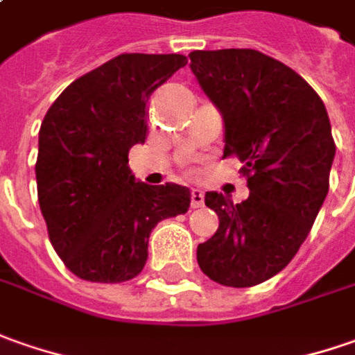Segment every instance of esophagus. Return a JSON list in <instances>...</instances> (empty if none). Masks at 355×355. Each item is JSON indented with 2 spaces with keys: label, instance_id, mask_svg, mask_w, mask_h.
<instances>
[{
  "label": "esophagus",
  "instance_id": "1",
  "mask_svg": "<svg viewBox=\"0 0 355 355\" xmlns=\"http://www.w3.org/2000/svg\"><path fill=\"white\" fill-rule=\"evenodd\" d=\"M190 198H192V202H190L192 208H202V206H204V192H202L200 189L192 190V196H190Z\"/></svg>",
  "mask_w": 355,
  "mask_h": 355
}]
</instances>
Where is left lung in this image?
<instances>
[{
  "mask_svg": "<svg viewBox=\"0 0 355 355\" xmlns=\"http://www.w3.org/2000/svg\"><path fill=\"white\" fill-rule=\"evenodd\" d=\"M190 70L224 121V157L238 155L250 196L206 192L220 226L198 243L202 273L253 287L283 271L328 194L336 145L322 100L306 80L253 49L190 53Z\"/></svg>",
  "mask_w": 355,
  "mask_h": 355,
  "instance_id": "8db88e82",
  "label": "left lung"
}]
</instances>
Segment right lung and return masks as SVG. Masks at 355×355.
Listing matches in <instances>:
<instances>
[{"label": "right lung", "instance_id": "right-lung-1", "mask_svg": "<svg viewBox=\"0 0 355 355\" xmlns=\"http://www.w3.org/2000/svg\"><path fill=\"white\" fill-rule=\"evenodd\" d=\"M184 64L182 55H119L74 80L44 116L39 206L58 257L84 281L137 277L153 227L189 212L187 187L145 184L128 161L145 143L151 94Z\"/></svg>", "mask_w": 355, "mask_h": 355}]
</instances>
